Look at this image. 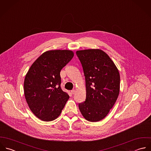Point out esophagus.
Wrapping results in <instances>:
<instances>
[{
	"instance_id": "34e87169",
	"label": "esophagus",
	"mask_w": 151,
	"mask_h": 151,
	"mask_svg": "<svg viewBox=\"0 0 151 151\" xmlns=\"http://www.w3.org/2000/svg\"><path fill=\"white\" fill-rule=\"evenodd\" d=\"M71 94H74L76 93V90H73L71 91Z\"/></svg>"
}]
</instances>
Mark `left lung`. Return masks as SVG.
I'll return each mask as SVG.
<instances>
[{"mask_svg":"<svg viewBox=\"0 0 151 151\" xmlns=\"http://www.w3.org/2000/svg\"><path fill=\"white\" fill-rule=\"evenodd\" d=\"M83 66L86 87V99L78 104L84 118L98 122L109 113L118 99L120 76L117 67L100 49L76 51Z\"/></svg>","mask_w":151,"mask_h":151,"instance_id":"1","label":"left lung"}]
</instances>
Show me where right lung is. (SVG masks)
Returning <instances> with one entry per match:
<instances>
[{"label": "right lung", "mask_w": 151, "mask_h": 151, "mask_svg": "<svg viewBox=\"0 0 151 151\" xmlns=\"http://www.w3.org/2000/svg\"><path fill=\"white\" fill-rule=\"evenodd\" d=\"M74 57L69 50L47 51L32 64L24 81V93L32 112L43 121L55 119L69 96L60 87L61 69Z\"/></svg>", "instance_id": "1"}]
</instances>
